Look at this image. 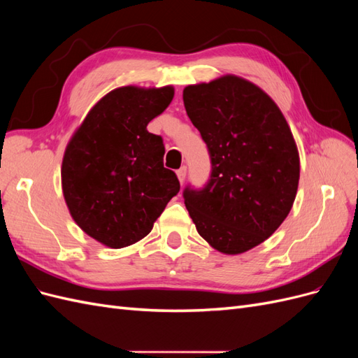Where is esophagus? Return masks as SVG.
<instances>
[{
	"label": "esophagus",
	"mask_w": 358,
	"mask_h": 358,
	"mask_svg": "<svg viewBox=\"0 0 358 358\" xmlns=\"http://www.w3.org/2000/svg\"><path fill=\"white\" fill-rule=\"evenodd\" d=\"M176 175H178L179 182L183 183V180H185V178H187V167H180V169L176 171Z\"/></svg>",
	"instance_id": "34e87169"
}]
</instances>
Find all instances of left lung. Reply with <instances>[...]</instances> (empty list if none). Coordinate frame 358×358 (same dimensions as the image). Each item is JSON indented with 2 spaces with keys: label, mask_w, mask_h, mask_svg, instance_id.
<instances>
[{
  "label": "left lung",
  "mask_w": 358,
  "mask_h": 358,
  "mask_svg": "<svg viewBox=\"0 0 358 358\" xmlns=\"http://www.w3.org/2000/svg\"><path fill=\"white\" fill-rule=\"evenodd\" d=\"M183 104L212 162L204 188L183 191L191 220L216 251L246 252L278 230L294 203V137L276 103L239 76L187 86Z\"/></svg>",
  "instance_id": "8db88e82"
}]
</instances>
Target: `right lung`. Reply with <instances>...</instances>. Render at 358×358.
I'll use <instances>...</instances> for the list:
<instances>
[{
  "mask_svg": "<svg viewBox=\"0 0 358 358\" xmlns=\"http://www.w3.org/2000/svg\"><path fill=\"white\" fill-rule=\"evenodd\" d=\"M173 95V86L116 88L70 138L61 167L64 199L96 242L119 249L143 239L179 192L178 176L162 162L161 136L146 128Z\"/></svg>",
  "mask_w": 358,
  "mask_h": 358,
  "instance_id": "1",
  "label": "right lung"
}]
</instances>
